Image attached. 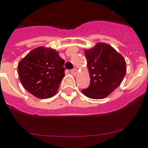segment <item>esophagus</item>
I'll use <instances>...</instances> for the list:
<instances>
[{
	"label": "esophagus",
	"mask_w": 148,
	"mask_h": 148,
	"mask_svg": "<svg viewBox=\"0 0 148 148\" xmlns=\"http://www.w3.org/2000/svg\"><path fill=\"white\" fill-rule=\"evenodd\" d=\"M70 72H71L72 74L74 75H75L77 73H78V70H77V69H75V68H74V69H73V70H70Z\"/></svg>",
	"instance_id": "1"
}]
</instances>
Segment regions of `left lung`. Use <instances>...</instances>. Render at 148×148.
<instances>
[{"mask_svg": "<svg viewBox=\"0 0 148 148\" xmlns=\"http://www.w3.org/2000/svg\"><path fill=\"white\" fill-rule=\"evenodd\" d=\"M84 55L90 83L82 93L90 99H104L121 84L126 75L125 59L110 45L101 42L85 49Z\"/></svg>", "mask_w": 148, "mask_h": 148, "instance_id": "obj_1", "label": "left lung"}]
</instances>
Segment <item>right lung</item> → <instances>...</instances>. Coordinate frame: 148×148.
<instances>
[{
  "label": "right lung",
  "mask_w": 148,
  "mask_h": 148,
  "mask_svg": "<svg viewBox=\"0 0 148 148\" xmlns=\"http://www.w3.org/2000/svg\"><path fill=\"white\" fill-rule=\"evenodd\" d=\"M64 60L56 49L39 47L31 50L18 63L22 85L38 99H49L57 92L64 76Z\"/></svg>",
  "instance_id": "obj_1"
}]
</instances>
